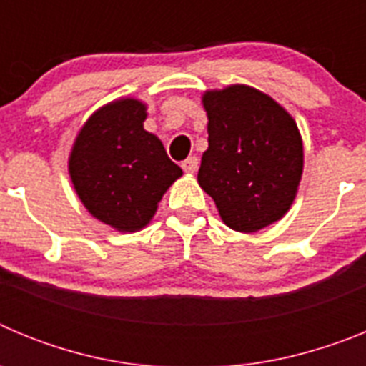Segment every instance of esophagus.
Here are the masks:
<instances>
[{
    "mask_svg": "<svg viewBox=\"0 0 366 366\" xmlns=\"http://www.w3.org/2000/svg\"><path fill=\"white\" fill-rule=\"evenodd\" d=\"M198 164H199L198 157H196V155H190V157H187V159L181 163V168H183L187 174H194L196 170H198Z\"/></svg>",
    "mask_w": 366,
    "mask_h": 366,
    "instance_id": "1",
    "label": "esophagus"
}]
</instances>
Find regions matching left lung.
Segmentation results:
<instances>
[{"mask_svg":"<svg viewBox=\"0 0 366 366\" xmlns=\"http://www.w3.org/2000/svg\"><path fill=\"white\" fill-rule=\"evenodd\" d=\"M209 148L198 181L229 227L254 232L277 222L295 199L302 141L292 115L247 86L207 92Z\"/></svg>","mask_w":366,"mask_h":366,"instance_id":"8db88e82","label":"left lung"}]
</instances>
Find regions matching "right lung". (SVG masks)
<instances>
[{
	"label": "right lung",
	"mask_w": 366,
	"mask_h": 366,
	"mask_svg": "<svg viewBox=\"0 0 366 366\" xmlns=\"http://www.w3.org/2000/svg\"><path fill=\"white\" fill-rule=\"evenodd\" d=\"M144 104L122 99L100 108L74 141L69 174L79 198L97 219L137 231L183 174L163 143L143 128Z\"/></svg>",
	"instance_id": "obj_1"
}]
</instances>
